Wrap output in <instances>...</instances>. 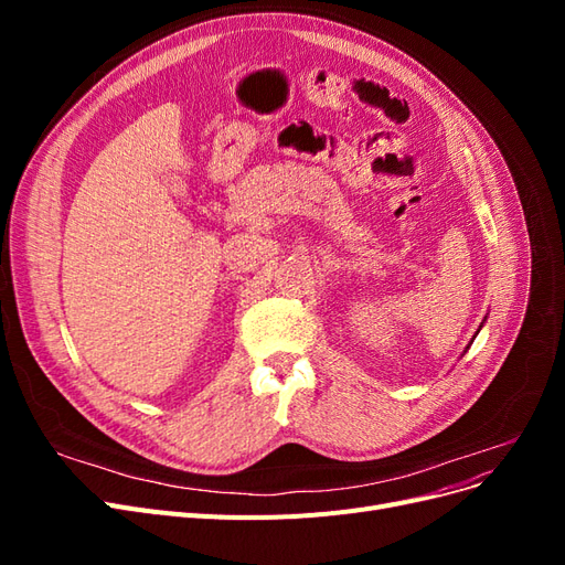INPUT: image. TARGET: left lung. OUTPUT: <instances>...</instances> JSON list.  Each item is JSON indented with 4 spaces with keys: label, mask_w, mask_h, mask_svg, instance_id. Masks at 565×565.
Segmentation results:
<instances>
[{
    "label": "left lung",
    "mask_w": 565,
    "mask_h": 565,
    "mask_svg": "<svg viewBox=\"0 0 565 565\" xmlns=\"http://www.w3.org/2000/svg\"><path fill=\"white\" fill-rule=\"evenodd\" d=\"M467 349H469V347H467Z\"/></svg>",
    "instance_id": "8db88e82"
}]
</instances>
